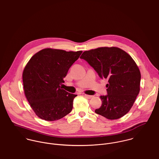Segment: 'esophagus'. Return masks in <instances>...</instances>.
I'll return each instance as SVG.
<instances>
[{
    "label": "esophagus",
    "mask_w": 159,
    "mask_h": 159,
    "mask_svg": "<svg viewBox=\"0 0 159 159\" xmlns=\"http://www.w3.org/2000/svg\"><path fill=\"white\" fill-rule=\"evenodd\" d=\"M84 96L86 98H88V99H91V98H93V96H91V95H88V94H84Z\"/></svg>",
    "instance_id": "esophagus-1"
}]
</instances>
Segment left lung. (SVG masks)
I'll use <instances>...</instances> for the list:
<instances>
[{
    "instance_id": "left-lung-1",
    "label": "left lung",
    "mask_w": 159,
    "mask_h": 159,
    "mask_svg": "<svg viewBox=\"0 0 159 159\" xmlns=\"http://www.w3.org/2000/svg\"><path fill=\"white\" fill-rule=\"evenodd\" d=\"M80 58L108 81L107 94L100 96L102 105L95 112L111 120L124 116L140 91V72L132 57L117 47H101L84 52Z\"/></svg>"
}]
</instances>
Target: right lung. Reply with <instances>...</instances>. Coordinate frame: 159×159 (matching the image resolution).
I'll list each match as a JSON object with an SVG mask.
<instances>
[{
  "instance_id": "1",
  "label": "right lung",
  "mask_w": 159,
  "mask_h": 159,
  "mask_svg": "<svg viewBox=\"0 0 159 159\" xmlns=\"http://www.w3.org/2000/svg\"><path fill=\"white\" fill-rule=\"evenodd\" d=\"M81 53L46 48L35 54L27 64L22 75L24 92L40 118L56 120L71 111L77 95L63 89L60 84Z\"/></svg>"
}]
</instances>
